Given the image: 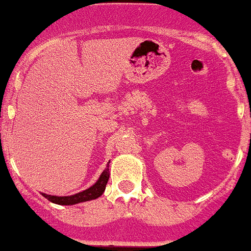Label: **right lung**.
<instances>
[{
    "instance_id": "right-lung-1",
    "label": "right lung",
    "mask_w": 251,
    "mask_h": 251,
    "mask_svg": "<svg viewBox=\"0 0 251 251\" xmlns=\"http://www.w3.org/2000/svg\"><path fill=\"white\" fill-rule=\"evenodd\" d=\"M108 165L104 172L101 173L100 178L98 179V182L95 183L93 187L87 188L86 191L76 193V195H73V196H51V195H46V193H42V195H44V197H46L49 201H51V202L54 203H58V205H75V203L85 202V201H90V200L98 199V197L103 195L108 179H109V169H108Z\"/></svg>"
}]
</instances>
